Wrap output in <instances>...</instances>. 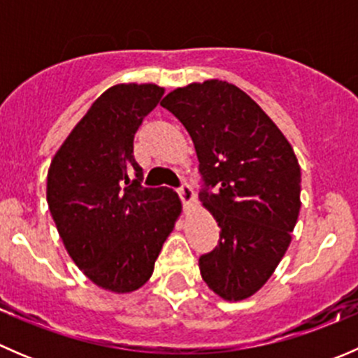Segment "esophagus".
<instances>
[{
  "instance_id": "34e87169",
  "label": "esophagus",
  "mask_w": 358,
  "mask_h": 358,
  "mask_svg": "<svg viewBox=\"0 0 358 358\" xmlns=\"http://www.w3.org/2000/svg\"><path fill=\"white\" fill-rule=\"evenodd\" d=\"M176 192H178L180 199H182L183 206H189L190 202L196 201V194H194L192 187L189 185V183H182V187L180 189H176Z\"/></svg>"
}]
</instances>
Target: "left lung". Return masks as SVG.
<instances>
[{"label":"left lung","mask_w":358,"mask_h":358,"mask_svg":"<svg viewBox=\"0 0 358 358\" xmlns=\"http://www.w3.org/2000/svg\"><path fill=\"white\" fill-rule=\"evenodd\" d=\"M161 106L189 131L199 159V199L220 227L199 258L209 289L229 301L255 294L282 259L299 215L301 169L275 122L227 81L194 83Z\"/></svg>","instance_id":"left-lung-1"}]
</instances>
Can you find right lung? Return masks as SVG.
Listing matches in <instances>:
<instances>
[{
  "label": "right lung",
  "instance_id": "1",
  "mask_svg": "<svg viewBox=\"0 0 358 358\" xmlns=\"http://www.w3.org/2000/svg\"><path fill=\"white\" fill-rule=\"evenodd\" d=\"M164 88L115 85L99 96L52 159L46 199L69 256L112 292L142 287L182 211L171 189L142 187L133 156L140 124Z\"/></svg>",
  "mask_w": 358,
  "mask_h": 358
}]
</instances>
